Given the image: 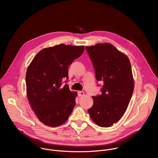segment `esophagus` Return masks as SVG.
Here are the masks:
<instances>
[{
	"mask_svg": "<svg viewBox=\"0 0 158 158\" xmlns=\"http://www.w3.org/2000/svg\"><path fill=\"white\" fill-rule=\"evenodd\" d=\"M78 97H82L83 95H84V92L82 91H78Z\"/></svg>",
	"mask_w": 158,
	"mask_h": 158,
	"instance_id": "esophagus-1",
	"label": "esophagus"
}]
</instances>
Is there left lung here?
<instances>
[{"mask_svg":"<svg viewBox=\"0 0 158 158\" xmlns=\"http://www.w3.org/2000/svg\"><path fill=\"white\" fill-rule=\"evenodd\" d=\"M85 48L97 80L104 83L102 94L92 96L94 104L88 112L97 125L110 127L124 114L134 89L130 60L110 43L87 46Z\"/></svg>","mask_w":158,"mask_h":158,"instance_id":"obj_1","label":"left lung"}]
</instances>
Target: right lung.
<instances>
[{"label": "right lung", "instance_id": "add662e5", "mask_svg": "<svg viewBox=\"0 0 158 158\" xmlns=\"http://www.w3.org/2000/svg\"><path fill=\"white\" fill-rule=\"evenodd\" d=\"M83 45L59 44L47 47L35 56L26 73L27 94L42 123L51 127L64 123L75 106L77 92L69 90L68 66L83 52Z\"/></svg>", "mask_w": 158, "mask_h": 158}]
</instances>
